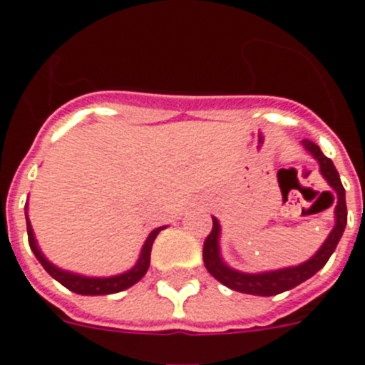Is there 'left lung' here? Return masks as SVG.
Masks as SVG:
<instances>
[{"label": "left lung", "mask_w": 365, "mask_h": 365, "mask_svg": "<svg viewBox=\"0 0 365 365\" xmlns=\"http://www.w3.org/2000/svg\"><path fill=\"white\" fill-rule=\"evenodd\" d=\"M303 148L318 160L320 164V173L324 179L327 180L329 186L336 193V208H334V228L331 230L329 237L325 243L322 245L320 250L307 259L302 265L296 267H287V269L279 270H269V272H259V274H248L240 272V270L230 269V267L222 261L221 252H219V234H221V227H219L217 219H212L214 227L208 237L205 240V247H202V259H205L206 270L217 279L219 283L227 285L228 289L243 294H254V296H276L279 292L291 291L296 285L303 283L311 276H314L322 267L329 261V257L333 256L334 248H336L338 241H340L341 234L346 230L347 225V206H346V190L341 186L340 175H338L336 168H334L333 160L325 157L322 153L320 146L314 144L309 138L302 140Z\"/></svg>", "instance_id": "obj_1"}]
</instances>
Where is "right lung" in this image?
<instances>
[{"instance_id": "right-lung-1", "label": "right lung", "mask_w": 365, "mask_h": 365, "mask_svg": "<svg viewBox=\"0 0 365 365\" xmlns=\"http://www.w3.org/2000/svg\"><path fill=\"white\" fill-rule=\"evenodd\" d=\"M25 217H27V212H25ZM166 227L155 228L150 235H148L146 243L143 245V250H140V257L135 263L133 269H130L128 272H122L118 276H109V278H89V276H80V274L67 272V270L58 269L56 265H53L47 257L41 254V250L38 248L36 240H34V232H32L31 221L27 217V235H29V245H31V250L34 252L36 259L40 261L41 267H43L47 272L53 276L56 282L62 283L66 289L76 292V294L83 296H102V294H115V292L125 291L130 289L131 285H135L137 282L143 279L144 274L150 269V254L151 247H153L155 237L159 235L160 230H164Z\"/></svg>"}]
</instances>
